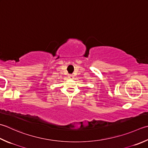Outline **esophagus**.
<instances>
[{"mask_svg":"<svg viewBox=\"0 0 148 148\" xmlns=\"http://www.w3.org/2000/svg\"><path fill=\"white\" fill-rule=\"evenodd\" d=\"M69 78H71V79H72V78L74 77H73V75H69Z\"/></svg>","mask_w":148,"mask_h":148,"instance_id":"esophagus-1","label":"esophagus"}]
</instances>
